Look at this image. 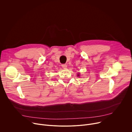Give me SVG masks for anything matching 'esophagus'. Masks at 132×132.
Returning a JSON list of instances; mask_svg holds the SVG:
<instances>
[{
    "mask_svg": "<svg viewBox=\"0 0 132 132\" xmlns=\"http://www.w3.org/2000/svg\"><path fill=\"white\" fill-rule=\"evenodd\" d=\"M62 67H63L64 69L67 68V65H66V64H63V65H62Z\"/></svg>",
    "mask_w": 132,
    "mask_h": 132,
    "instance_id": "esophagus-1",
    "label": "esophagus"
}]
</instances>
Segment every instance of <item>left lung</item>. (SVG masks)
Masks as SVG:
<instances>
[{"instance_id":"8db88e82","label":"left lung","mask_w":132,"mask_h":132,"mask_svg":"<svg viewBox=\"0 0 132 132\" xmlns=\"http://www.w3.org/2000/svg\"><path fill=\"white\" fill-rule=\"evenodd\" d=\"M77 76H78V77H79V76H79V73L77 75Z\"/></svg>"}]
</instances>
